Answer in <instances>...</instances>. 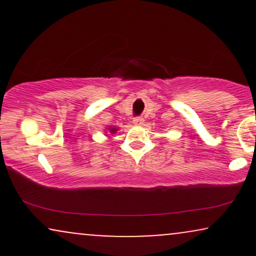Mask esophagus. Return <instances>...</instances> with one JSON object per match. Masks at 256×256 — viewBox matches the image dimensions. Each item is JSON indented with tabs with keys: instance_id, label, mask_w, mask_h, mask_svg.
<instances>
[{
	"instance_id": "1",
	"label": "esophagus",
	"mask_w": 256,
	"mask_h": 256,
	"mask_svg": "<svg viewBox=\"0 0 256 256\" xmlns=\"http://www.w3.org/2000/svg\"><path fill=\"white\" fill-rule=\"evenodd\" d=\"M143 122H144V119L142 118V116H137V118H134V125H143Z\"/></svg>"
}]
</instances>
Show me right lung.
Masks as SVG:
<instances>
[{
    "mask_svg": "<svg viewBox=\"0 0 256 256\" xmlns=\"http://www.w3.org/2000/svg\"><path fill=\"white\" fill-rule=\"evenodd\" d=\"M110 131L112 132V134H114V132L116 131V128H110Z\"/></svg>",
    "mask_w": 256,
    "mask_h": 256,
    "instance_id": "1",
    "label": "right lung"
}]
</instances>
